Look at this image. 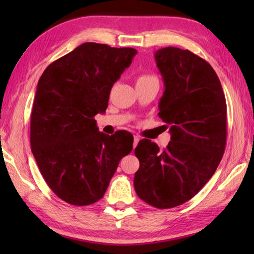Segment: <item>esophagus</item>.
I'll return each mask as SVG.
<instances>
[{"instance_id": "34e87169", "label": "esophagus", "mask_w": 254, "mask_h": 254, "mask_svg": "<svg viewBox=\"0 0 254 254\" xmlns=\"http://www.w3.org/2000/svg\"><path fill=\"white\" fill-rule=\"evenodd\" d=\"M133 139H134V141H133V148H135L136 145H137V143H139V141H140L141 137L139 135H134V136H133Z\"/></svg>"}]
</instances>
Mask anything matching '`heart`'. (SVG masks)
<instances>
[{
	"label": "heart",
	"mask_w": 254,
	"mask_h": 254,
	"mask_svg": "<svg viewBox=\"0 0 254 254\" xmlns=\"http://www.w3.org/2000/svg\"><path fill=\"white\" fill-rule=\"evenodd\" d=\"M152 76H148V75H142V76H140L139 78H137V80H142V79H148V78H151Z\"/></svg>",
	"instance_id": "b5f03b06"
}]
</instances>
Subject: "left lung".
I'll return each mask as SVG.
<instances>
[{"label": "left lung", "instance_id": "1", "mask_svg": "<svg viewBox=\"0 0 254 254\" xmlns=\"http://www.w3.org/2000/svg\"><path fill=\"white\" fill-rule=\"evenodd\" d=\"M154 59L165 92L159 118L169 124L166 149L148 139L134 150V189L145 203L171 208L191 199L216 171L226 144V101L216 72L189 50L167 47Z\"/></svg>", "mask_w": 254, "mask_h": 254}]
</instances>
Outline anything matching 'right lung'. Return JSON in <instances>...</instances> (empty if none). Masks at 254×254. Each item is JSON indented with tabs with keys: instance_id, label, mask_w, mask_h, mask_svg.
<instances>
[{
	"instance_id": "right-lung-1",
	"label": "right lung",
	"mask_w": 254,
	"mask_h": 254,
	"mask_svg": "<svg viewBox=\"0 0 254 254\" xmlns=\"http://www.w3.org/2000/svg\"><path fill=\"white\" fill-rule=\"evenodd\" d=\"M137 51L85 42L51 63L37 85L30 142L42 177L59 198L76 206L104 196L133 135L98 131L110 92Z\"/></svg>"
}]
</instances>
